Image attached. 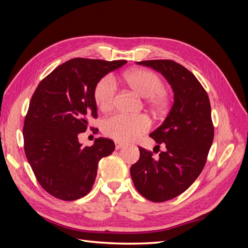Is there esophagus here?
Wrapping results in <instances>:
<instances>
[{
	"label": "esophagus",
	"instance_id": "1",
	"mask_svg": "<svg viewBox=\"0 0 248 248\" xmlns=\"http://www.w3.org/2000/svg\"><path fill=\"white\" fill-rule=\"evenodd\" d=\"M115 145H116V149H117V150H119V149H121L122 147H124V144H123V142H121V141H118V140H116V141H115Z\"/></svg>",
	"mask_w": 248,
	"mask_h": 248
}]
</instances>
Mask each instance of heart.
<instances>
[{"label":"heart","mask_w":248,"mask_h":248,"mask_svg":"<svg viewBox=\"0 0 248 248\" xmlns=\"http://www.w3.org/2000/svg\"><path fill=\"white\" fill-rule=\"evenodd\" d=\"M125 84L141 97H147V104L153 110L161 112L170 103V95L163 88V80L158 74L148 69H132L124 73ZM117 84L114 77L108 74L95 87L94 98L100 110L107 111L114 107ZM151 127V121L145 115L127 116L117 114L106 119L102 130L108 137L121 141L138 139Z\"/></svg>","instance_id":"obj_1"}]
</instances>
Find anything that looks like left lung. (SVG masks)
<instances>
[{"mask_svg": "<svg viewBox=\"0 0 248 248\" xmlns=\"http://www.w3.org/2000/svg\"><path fill=\"white\" fill-rule=\"evenodd\" d=\"M161 73L174 93V103L162 124L150 133L159 148L156 159L144 148L130 168L137 190L152 202L178 197L196 181L205 167L214 139L211 106L205 89L184 66L170 60L137 62Z\"/></svg>", "mask_w": 248, "mask_h": 248, "instance_id": "obj_1", "label": "left lung"}]
</instances>
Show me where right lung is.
Segmentation results:
<instances>
[{
  "label": "right lung",
  "mask_w": 248,
  "mask_h": 248,
  "mask_svg": "<svg viewBox=\"0 0 248 248\" xmlns=\"http://www.w3.org/2000/svg\"><path fill=\"white\" fill-rule=\"evenodd\" d=\"M127 61L69 60L41 80L30 102L22 129L28 161L40 185L63 201H74L92 189L101 158L115 150L114 141L96 139L82 147L78 134L97 117L95 87Z\"/></svg>",
  "instance_id": "1"
}]
</instances>
